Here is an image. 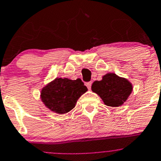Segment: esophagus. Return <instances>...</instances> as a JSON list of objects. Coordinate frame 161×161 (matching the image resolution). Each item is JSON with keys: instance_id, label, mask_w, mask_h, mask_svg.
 Returning a JSON list of instances; mask_svg holds the SVG:
<instances>
[{"instance_id": "esophagus-1", "label": "esophagus", "mask_w": 161, "mask_h": 161, "mask_svg": "<svg viewBox=\"0 0 161 161\" xmlns=\"http://www.w3.org/2000/svg\"><path fill=\"white\" fill-rule=\"evenodd\" d=\"M92 82H86V86H87V88L89 89V90H90L91 89V86H92Z\"/></svg>"}]
</instances>
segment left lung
Returning <instances> with one entry per match:
<instances>
[{"label":"left lung","instance_id":"8db88e82","mask_svg":"<svg viewBox=\"0 0 161 161\" xmlns=\"http://www.w3.org/2000/svg\"><path fill=\"white\" fill-rule=\"evenodd\" d=\"M92 92L102 99L104 104L119 107L129 98L133 90L131 82L114 73H108L100 81H95L92 85Z\"/></svg>","mask_w":161,"mask_h":161}]
</instances>
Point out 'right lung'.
Wrapping results in <instances>:
<instances>
[{
    "label": "right lung",
    "instance_id": "right-lung-1",
    "mask_svg": "<svg viewBox=\"0 0 161 161\" xmlns=\"http://www.w3.org/2000/svg\"><path fill=\"white\" fill-rule=\"evenodd\" d=\"M87 91L80 79L56 78L41 90L40 98L44 105L58 114H65L75 107L77 100Z\"/></svg>",
    "mask_w": 161,
    "mask_h": 161
}]
</instances>
